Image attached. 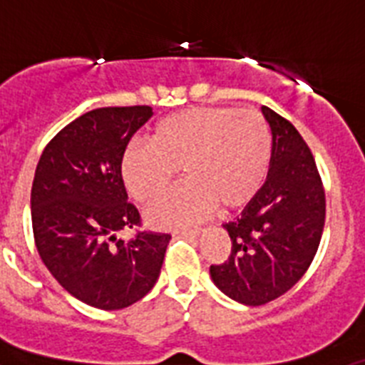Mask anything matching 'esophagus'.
<instances>
[{
    "label": "esophagus",
    "instance_id": "esophagus-1",
    "mask_svg": "<svg viewBox=\"0 0 365 365\" xmlns=\"http://www.w3.org/2000/svg\"><path fill=\"white\" fill-rule=\"evenodd\" d=\"M180 235H185V237H197V235L202 234L201 228H195V230H180Z\"/></svg>",
    "mask_w": 365,
    "mask_h": 365
}]
</instances>
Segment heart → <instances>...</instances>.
<instances>
[{"mask_svg": "<svg viewBox=\"0 0 365 365\" xmlns=\"http://www.w3.org/2000/svg\"><path fill=\"white\" fill-rule=\"evenodd\" d=\"M272 157V135L256 109L190 108L155 124L148 144H133L120 159L124 188L138 205L159 201L182 168L185 185L151 208L148 225L180 228L217 206L234 214L257 197Z\"/></svg>", "mask_w": 365, "mask_h": 365, "instance_id": "1", "label": "heart"}]
</instances>
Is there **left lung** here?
Segmentation results:
<instances>
[{
  "label": "left lung",
  "mask_w": 365,
  "mask_h": 365,
  "mask_svg": "<svg viewBox=\"0 0 365 365\" xmlns=\"http://www.w3.org/2000/svg\"><path fill=\"white\" fill-rule=\"evenodd\" d=\"M272 131L265 185L241 215L222 225L232 252L210 267L212 282L243 305L285 294L312 263L325 225V192L311 150L294 125L261 108Z\"/></svg>",
  "instance_id": "1"
}]
</instances>
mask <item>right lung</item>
<instances>
[{"label":"right lung","mask_w":365,"mask_h":365,"mask_svg":"<svg viewBox=\"0 0 365 365\" xmlns=\"http://www.w3.org/2000/svg\"><path fill=\"white\" fill-rule=\"evenodd\" d=\"M151 117L150 106L86 113L47 144L32 180V232L43 265L71 296L102 311L130 307L153 289L172 240L159 232L117 240L140 222L120 159Z\"/></svg>","instance_id":"obj_1"}]
</instances>
